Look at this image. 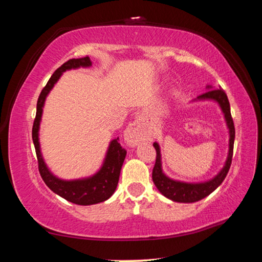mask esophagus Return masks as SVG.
I'll return each mask as SVG.
<instances>
[{
  "instance_id": "34e87169",
  "label": "esophagus",
  "mask_w": 262,
  "mask_h": 262,
  "mask_svg": "<svg viewBox=\"0 0 262 262\" xmlns=\"http://www.w3.org/2000/svg\"><path fill=\"white\" fill-rule=\"evenodd\" d=\"M143 139V130H142L141 122L134 121L128 126L125 130V141L129 147H135L140 141Z\"/></svg>"
}]
</instances>
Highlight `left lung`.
Instances as JSON below:
<instances>
[{
    "instance_id": "1",
    "label": "left lung",
    "mask_w": 262,
    "mask_h": 262,
    "mask_svg": "<svg viewBox=\"0 0 262 262\" xmlns=\"http://www.w3.org/2000/svg\"><path fill=\"white\" fill-rule=\"evenodd\" d=\"M206 88L208 91L205 92L203 95L199 96L198 98L194 99L193 101L211 100L219 104L222 113L224 115V120L229 129L228 157H227V161H225L224 166L222 167V170L214 177V178H211L210 180H207V181H201V183H186V181L172 179L164 173L163 167H162L161 147H159L157 142H155L154 147L156 149V163H155V166L152 170L154 184L164 196L170 199V200L174 202L193 203L205 199L206 196H208V195L214 192V190L219 187L222 183H223V180L225 179V177H227L229 172L230 165H231L233 143H234V126H233V120L231 118V112H230V104H229L228 97L221 88L214 89L211 85H207Z\"/></svg>"
}]
</instances>
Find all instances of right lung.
Returning a JSON list of instances; mask_svg holds the SVG:
<instances>
[{
  "mask_svg": "<svg viewBox=\"0 0 262 262\" xmlns=\"http://www.w3.org/2000/svg\"><path fill=\"white\" fill-rule=\"evenodd\" d=\"M91 66L92 62L90 57L85 56L82 57V59L69 60L55 70V73L52 75L50 81L47 82L46 86L42 89L41 94L38 98L37 114H35L32 128V140L38 158L39 172H40L42 180L45 181L48 188L53 190L55 194L60 195L61 198L66 199L69 202L79 206L96 205V203L104 202L112 196L119 183L120 171L127 154L126 150L122 149L120 143L118 142L119 137L113 139L110 142L103 164H101L100 168L96 173L90 177H85V178L64 180L53 174L45 163V159H43L41 154L40 142H39V128H40L43 105H45L47 96L52 89L54 88L56 82L59 81L62 74L67 72V70L89 68Z\"/></svg>",
  "mask_w": 262,
  "mask_h": 262,
  "instance_id": "obj_1",
  "label": "right lung"
}]
</instances>
